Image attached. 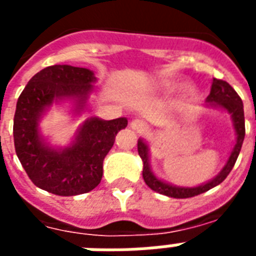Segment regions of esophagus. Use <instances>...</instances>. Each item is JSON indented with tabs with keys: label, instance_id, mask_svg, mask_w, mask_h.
Masks as SVG:
<instances>
[{
	"label": "esophagus",
	"instance_id": "obj_1",
	"mask_svg": "<svg viewBox=\"0 0 256 256\" xmlns=\"http://www.w3.org/2000/svg\"><path fill=\"white\" fill-rule=\"evenodd\" d=\"M130 128H133V130H136L137 133H144V132H146L148 130V124L144 122L142 119H134V120H132V123H130Z\"/></svg>",
	"mask_w": 256,
	"mask_h": 256
}]
</instances>
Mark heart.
Segmentation results:
<instances>
[{"instance_id":"heart-1","label":"heart","mask_w":256,"mask_h":256,"mask_svg":"<svg viewBox=\"0 0 256 256\" xmlns=\"http://www.w3.org/2000/svg\"><path fill=\"white\" fill-rule=\"evenodd\" d=\"M188 90H191V88H188Z\"/></svg>"}]
</instances>
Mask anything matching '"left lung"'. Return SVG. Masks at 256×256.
I'll use <instances>...</instances> for the list:
<instances>
[{
	"label": "left lung",
	"instance_id": "1",
	"mask_svg": "<svg viewBox=\"0 0 256 256\" xmlns=\"http://www.w3.org/2000/svg\"><path fill=\"white\" fill-rule=\"evenodd\" d=\"M206 103H208L206 106L210 107V108H217L228 112L230 115L232 123H234L236 141H234V145L232 148V150H230V154H229L225 166H222V170L213 179L202 183L200 186H175L172 183H168V182L157 178L153 174L152 168H150V162H149V145H148L145 140L140 138L138 140V154H140V157H141V160L144 162V180L148 184V187H150L153 191H156L158 194H162V196H171V198H191V196H200L202 192H205V191L210 190L213 187L218 186L221 182L225 180V178L229 175V172L232 171L234 162L238 160V156H239L242 145H243L244 136H246L243 102L240 99L239 94H236V90L226 81L213 78L212 88H210V94L206 98Z\"/></svg>",
	"mask_w": 256,
	"mask_h": 256
}]
</instances>
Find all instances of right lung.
<instances>
[{
	"label": "right lung",
	"mask_w": 256,
	"mask_h": 256,
	"mask_svg": "<svg viewBox=\"0 0 256 256\" xmlns=\"http://www.w3.org/2000/svg\"><path fill=\"white\" fill-rule=\"evenodd\" d=\"M96 81L94 72L85 68L48 66L32 77L17 100L14 149L32 183L42 190L78 196L94 190L102 180L104 157L118 132L128 126V119L90 116L78 126L68 146H52L39 126L52 104L70 102L74 116L85 112Z\"/></svg>",
	"instance_id": "obj_1"
}]
</instances>
